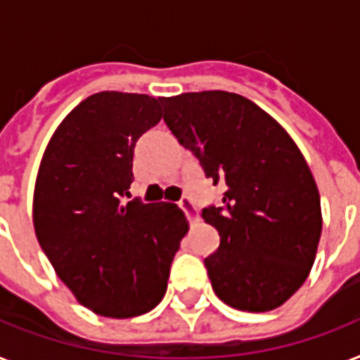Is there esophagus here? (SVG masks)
I'll return each instance as SVG.
<instances>
[{"mask_svg": "<svg viewBox=\"0 0 360 360\" xmlns=\"http://www.w3.org/2000/svg\"><path fill=\"white\" fill-rule=\"evenodd\" d=\"M179 207L183 209V213L186 214V219L191 220V222H194V220H198V211L196 207H194V203L188 200V198H183L179 202Z\"/></svg>", "mask_w": 360, "mask_h": 360, "instance_id": "obj_1", "label": "esophagus"}]
</instances>
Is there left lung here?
<instances>
[{"label": "left lung", "instance_id": "1", "mask_svg": "<svg viewBox=\"0 0 360 360\" xmlns=\"http://www.w3.org/2000/svg\"><path fill=\"white\" fill-rule=\"evenodd\" d=\"M164 121L213 179L222 207L203 209L219 231L205 257L214 293L228 307L269 312L307 280L321 237L318 185L278 121L237 93L162 97Z\"/></svg>", "mask_w": 360, "mask_h": 360}]
</instances>
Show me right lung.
Here are the masks:
<instances>
[{"mask_svg":"<svg viewBox=\"0 0 360 360\" xmlns=\"http://www.w3.org/2000/svg\"><path fill=\"white\" fill-rule=\"evenodd\" d=\"M160 98L101 91L67 114L48 141L33 192V226L76 301L127 319L162 301L186 233L175 203H121L134 146L160 121Z\"/></svg>","mask_w":360,"mask_h":360,"instance_id":"obj_1","label":"right lung"}]
</instances>
